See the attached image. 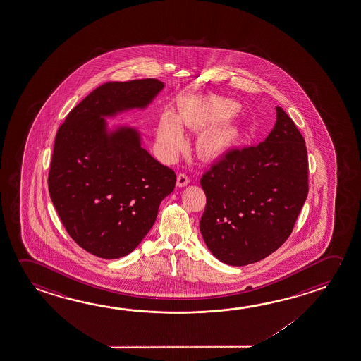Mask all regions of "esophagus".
<instances>
[{"label":"esophagus","mask_w":361,"mask_h":361,"mask_svg":"<svg viewBox=\"0 0 361 361\" xmlns=\"http://www.w3.org/2000/svg\"><path fill=\"white\" fill-rule=\"evenodd\" d=\"M190 183V178L186 173H178V188H183Z\"/></svg>","instance_id":"obj_1"}]
</instances>
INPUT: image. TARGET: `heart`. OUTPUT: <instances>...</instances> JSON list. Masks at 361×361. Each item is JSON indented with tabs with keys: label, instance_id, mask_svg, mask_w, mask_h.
<instances>
[{
	"label": "heart",
	"instance_id": "obj_1",
	"mask_svg": "<svg viewBox=\"0 0 361 361\" xmlns=\"http://www.w3.org/2000/svg\"><path fill=\"white\" fill-rule=\"evenodd\" d=\"M229 103L225 101L192 103L180 112V122L190 128H199L213 119L229 114ZM157 140L166 157L175 159L185 146L183 130L172 113H166L157 128ZM235 140V130L229 127L212 128L205 132L199 142V152L205 159H216L224 154Z\"/></svg>",
	"mask_w": 361,
	"mask_h": 361
}]
</instances>
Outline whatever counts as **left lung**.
I'll return each instance as SVG.
<instances>
[{"label": "left lung", "mask_w": 361, "mask_h": 361, "mask_svg": "<svg viewBox=\"0 0 361 361\" xmlns=\"http://www.w3.org/2000/svg\"><path fill=\"white\" fill-rule=\"evenodd\" d=\"M276 111L264 142L226 152L200 180L207 195L201 235L214 257L229 266H247L276 252L307 197L305 140L287 113Z\"/></svg>", "instance_id": "obj_1"}]
</instances>
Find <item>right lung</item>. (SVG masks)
I'll return each mask as SVG.
<instances>
[{
  "label": "right lung",
  "instance_id": "add662e5",
  "mask_svg": "<svg viewBox=\"0 0 361 361\" xmlns=\"http://www.w3.org/2000/svg\"><path fill=\"white\" fill-rule=\"evenodd\" d=\"M157 79L102 84L71 109L55 137L49 192L68 234L104 259L130 255L157 218L176 175L141 146L136 128L108 130L106 117L143 109Z\"/></svg>",
  "mask_w": 361,
  "mask_h": 361
}]
</instances>
